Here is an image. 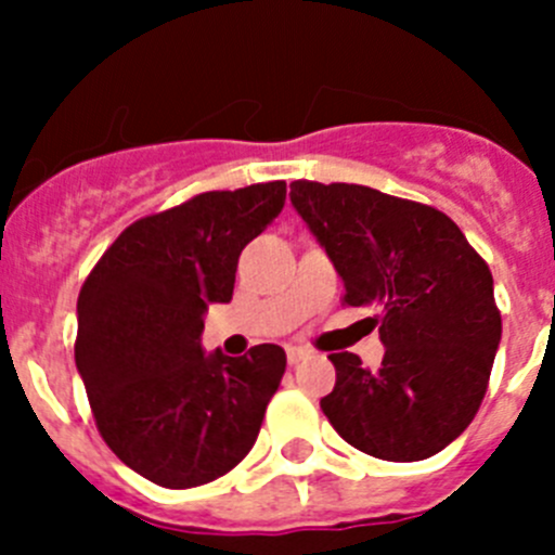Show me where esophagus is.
Segmentation results:
<instances>
[{"label": "esophagus", "instance_id": "esophagus-1", "mask_svg": "<svg viewBox=\"0 0 555 555\" xmlns=\"http://www.w3.org/2000/svg\"><path fill=\"white\" fill-rule=\"evenodd\" d=\"M309 354H311V351L306 349V346H287V362H289V365H298V362L306 360Z\"/></svg>", "mask_w": 555, "mask_h": 555}]
</instances>
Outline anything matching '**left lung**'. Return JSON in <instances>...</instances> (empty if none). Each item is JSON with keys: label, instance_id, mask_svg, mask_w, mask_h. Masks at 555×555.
Returning <instances> with one entry per match:
<instances>
[{"label": "left lung", "instance_id": "8db88e82", "mask_svg": "<svg viewBox=\"0 0 555 555\" xmlns=\"http://www.w3.org/2000/svg\"><path fill=\"white\" fill-rule=\"evenodd\" d=\"M289 201L344 279V304L378 309V371L330 354L335 386L322 411L349 446L418 462L467 429L502 338L494 279L456 222L365 184H289Z\"/></svg>", "mask_w": 555, "mask_h": 555}]
</instances>
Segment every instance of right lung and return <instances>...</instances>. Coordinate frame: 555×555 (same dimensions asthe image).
<instances>
[{"instance_id":"1","label":"right lung","mask_w":555,"mask_h":555,"mask_svg":"<svg viewBox=\"0 0 555 555\" xmlns=\"http://www.w3.org/2000/svg\"><path fill=\"white\" fill-rule=\"evenodd\" d=\"M287 184L201 193L128 225L77 298L75 362L104 443L166 489L231 473L255 446L287 354L201 349L209 304H228L238 255L282 211Z\"/></svg>"}]
</instances>
